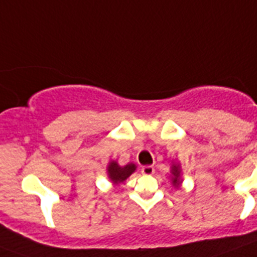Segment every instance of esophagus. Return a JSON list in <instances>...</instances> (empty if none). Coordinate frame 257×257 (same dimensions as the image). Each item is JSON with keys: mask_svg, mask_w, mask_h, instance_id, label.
Returning <instances> with one entry per match:
<instances>
[{"mask_svg": "<svg viewBox=\"0 0 257 257\" xmlns=\"http://www.w3.org/2000/svg\"><path fill=\"white\" fill-rule=\"evenodd\" d=\"M142 174L143 175H153L154 174V167H153V166H143Z\"/></svg>", "mask_w": 257, "mask_h": 257, "instance_id": "esophagus-1", "label": "esophagus"}]
</instances>
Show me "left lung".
Masks as SVG:
<instances>
[{"label": "left lung", "instance_id": "1", "mask_svg": "<svg viewBox=\"0 0 257 257\" xmlns=\"http://www.w3.org/2000/svg\"><path fill=\"white\" fill-rule=\"evenodd\" d=\"M171 180L175 187L178 188L181 183V169L179 163H174L171 166Z\"/></svg>", "mask_w": 257, "mask_h": 257}]
</instances>
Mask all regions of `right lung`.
I'll return each instance as SVG.
<instances>
[{
    "instance_id": "obj_1",
    "label": "right lung",
    "mask_w": 257,
    "mask_h": 257,
    "mask_svg": "<svg viewBox=\"0 0 257 257\" xmlns=\"http://www.w3.org/2000/svg\"><path fill=\"white\" fill-rule=\"evenodd\" d=\"M108 170V176L112 180L113 184H121L130 176L133 172H135L136 166L135 163H127L126 166H119L117 161H110L106 167Z\"/></svg>"
}]
</instances>
